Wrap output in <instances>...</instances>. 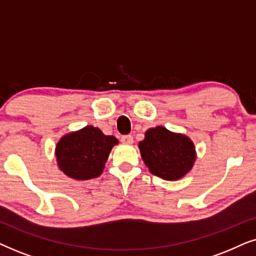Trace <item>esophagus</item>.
I'll return each instance as SVG.
<instances>
[{"mask_svg":"<svg viewBox=\"0 0 256 256\" xmlns=\"http://www.w3.org/2000/svg\"><path fill=\"white\" fill-rule=\"evenodd\" d=\"M121 141L126 143V144H132V143L134 142V138H132V135H124L121 138Z\"/></svg>","mask_w":256,"mask_h":256,"instance_id":"1","label":"esophagus"}]
</instances>
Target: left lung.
Masks as SVG:
<instances>
[{
	"label": "left lung",
	"mask_w": 256,
	"mask_h": 256,
	"mask_svg": "<svg viewBox=\"0 0 256 256\" xmlns=\"http://www.w3.org/2000/svg\"><path fill=\"white\" fill-rule=\"evenodd\" d=\"M138 148L150 172L168 180H180L186 174L196 160L191 140L164 127L148 129Z\"/></svg>",
	"instance_id": "obj_1"
}]
</instances>
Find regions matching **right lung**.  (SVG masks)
<instances>
[{
	"instance_id": "1",
	"label": "right lung",
	"mask_w": 256,
	"mask_h": 256,
	"mask_svg": "<svg viewBox=\"0 0 256 256\" xmlns=\"http://www.w3.org/2000/svg\"><path fill=\"white\" fill-rule=\"evenodd\" d=\"M114 136L104 135L99 128L87 126L82 130L62 138L56 146L60 170L74 180H90L100 176L113 146Z\"/></svg>"
}]
</instances>
